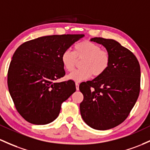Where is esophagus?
<instances>
[{
	"label": "esophagus",
	"mask_w": 150,
	"mask_h": 150,
	"mask_svg": "<svg viewBox=\"0 0 150 150\" xmlns=\"http://www.w3.org/2000/svg\"><path fill=\"white\" fill-rule=\"evenodd\" d=\"M75 87H76V90H79V83H75Z\"/></svg>",
	"instance_id": "1"
}]
</instances>
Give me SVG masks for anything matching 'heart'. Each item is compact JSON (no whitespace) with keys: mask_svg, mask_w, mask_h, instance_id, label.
<instances>
[{"mask_svg":"<svg viewBox=\"0 0 150 150\" xmlns=\"http://www.w3.org/2000/svg\"><path fill=\"white\" fill-rule=\"evenodd\" d=\"M81 67L68 75L70 80L81 82L93 77L101 76L108 70L110 64V54L102 50L98 44L89 40L77 42L73 47V52L64 51L61 55V61L64 68L67 72H72L76 66L78 60H82Z\"/></svg>","mask_w":150,"mask_h":150,"instance_id":"1","label":"heart"}]
</instances>
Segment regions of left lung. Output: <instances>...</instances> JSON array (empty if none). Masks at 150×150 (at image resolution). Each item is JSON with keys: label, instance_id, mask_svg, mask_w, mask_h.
<instances>
[{"label": "left lung", "instance_id": "left-lung-1", "mask_svg": "<svg viewBox=\"0 0 150 150\" xmlns=\"http://www.w3.org/2000/svg\"><path fill=\"white\" fill-rule=\"evenodd\" d=\"M102 44L110 54L108 70L100 77L80 84L83 95L80 114L90 127L106 130L123 122L140 91V66L135 55L116 40L91 39Z\"/></svg>", "mask_w": 150, "mask_h": 150}]
</instances>
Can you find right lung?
I'll use <instances>...</instances> for the list:
<instances>
[{
  "instance_id": "1",
  "label": "right lung",
  "mask_w": 150,
  "mask_h": 150,
  "mask_svg": "<svg viewBox=\"0 0 150 150\" xmlns=\"http://www.w3.org/2000/svg\"><path fill=\"white\" fill-rule=\"evenodd\" d=\"M83 34L38 38L21 45L8 71V86L15 107L31 124L46 125L58 117L61 105L76 90L73 80L55 83L65 76L61 55Z\"/></svg>"
}]
</instances>
